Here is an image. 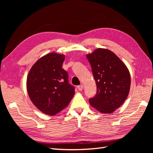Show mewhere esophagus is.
Instances as JSON below:
<instances>
[{
    "label": "esophagus",
    "instance_id": "obj_1",
    "mask_svg": "<svg viewBox=\"0 0 153 153\" xmlns=\"http://www.w3.org/2000/svg\"><path fill=\"white\" fill-rule=\"evenodd\" d=\"M83 88H84V86H83V85H78V86L77 87V89H78V91H81L83 90Z\"/></svg>",
    "mask_w": 153,
    "mask_h": 153
}]
</instances>
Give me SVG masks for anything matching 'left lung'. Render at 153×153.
Returning a JSON list of instances; mask_svg holds the SVG:
<instances>
[{"instance_id":"left-lung-1","label":"left lung","mask_w":153,"mask_h":153,"mask_svg":"<svg viewBox=\"0 0 153 153\" xmlns=\"http://www.w3.org/2000/svg\"><path fill=\"white\" fill-rule=\"evenodd\" d=\"M97 85V93L89 99L92 107L111 114L124 103L131 85L130 74L124 63L114 52L98 48L87 55Z\"/></svg>"}]
</instances>
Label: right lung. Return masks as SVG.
Returning <instances> with one entry per match:
<instances>
[{
  "label": "right lung",
  "mask_w": 153,
  "mask_h": 153,
  "mask_svg": "<svg viewBox=\"0 0 153 153\" xmlns=\"http://www.w3.org/2000/svg\"><path fill=\"white\" fill-rule=\"evenodd\" d=\"M65 56L52 52L44 55L32 66L27 78L31 101L41 112L54 115L66 108L75 94L63 68Z\"/></svg>",
  "instance_id": "obj_1"
}]
</instances>
